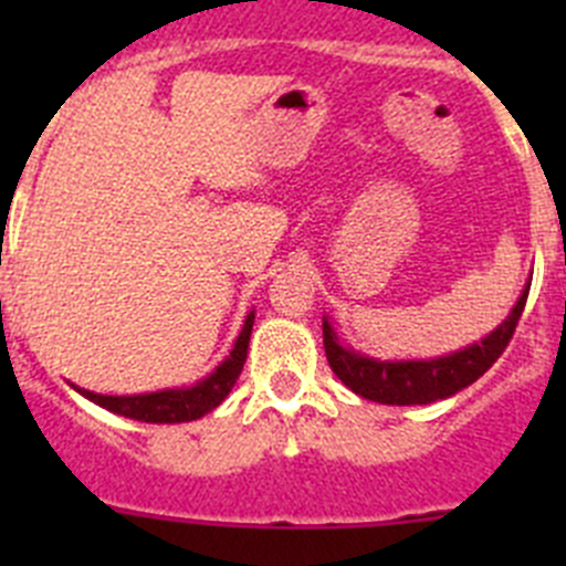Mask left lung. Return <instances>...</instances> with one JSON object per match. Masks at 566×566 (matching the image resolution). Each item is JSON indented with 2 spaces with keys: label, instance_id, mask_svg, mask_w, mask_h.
Segmentation results:
<instances>
[{
  "label": "left lung",
  "instance_id": "1",
  "mask_svg": "<svg viewBox=\"0 0 566 566\" xmlns=\"http://www.w3.org/2000/svg\"><path fill=\"white\" fill-rule=\"evenodd\" d=\"M530 272L516 306L510 308L507 317L499 323L490 334H484L476 343L464 345L459 352L442 354V357L428 359H382L371 354L357 352L348 343H343L332 319L323 314V345L332 371L337 374L345 388H352L357 397L371 399L379 405H431L439 399H448L462 388L476 382L490 365L502 357L510 337L516 332L518 317L524 312L530 294Z\"/></svg>",
  "mask_w": 566,
  "mask_h": 566
}]
</instances>
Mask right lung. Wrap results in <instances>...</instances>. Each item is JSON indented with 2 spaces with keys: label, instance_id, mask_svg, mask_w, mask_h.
<instances>
[{
  "label": "right lung",
  "instance_id": "obj_1",
  "mask_svg": "<svg viewBox=\"0 0 566 566\" xmlns=\"http://www.w3.org/2000/svg\"><path fill=\"white\" fill-rule=\"evenodd\" d=\"M254 312L247 314L243 328H240L238 339H234L232 352L214 365L207 377H201L192 385H181V388H164V391L153 394H127V397H113V394H96L87 388L73 385V391L82 394L90 402L102 405L107 411L118 413V417L138 419V422H155V424H175V422H192V419L207 417L214 411L229 391L238 382L243 363H247L249 337H252Z\"/></svg>",
  "mask_w": 566,
  "mask_h": 566
}]
</instances>
